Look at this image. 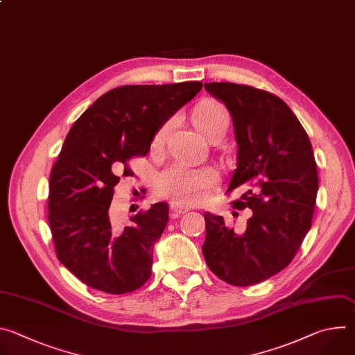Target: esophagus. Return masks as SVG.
<instances>
[{
    "mask_svg": "<svg viewBox=\"0 0 355 355\" xmlns=\"http://www.w3.org/2000/svg\"><path fill=\"white\" fill-rule=\"evenodd\" d=\"M170 209H171L175 215H184V214H187L188 211H191V208L184 207V205H178V204H171V205H170Z\"/></svg>",
    "mask_w": 355,
    "mask_h": 355,
    "instance_id": "34e87169",
    "label": "esophagus"
}]
</instances>
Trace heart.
<instances>
[{"label": "heart", "mask_w": 355, "mask_h": 355, "mask_svg": "<svg viewBox=\"0 0 355 355\" xmlns=\"http://www.w3.org/2000/svg\"><path fill=\"white\" fill-rule=\"evenodd\" d=\"M229 121L227 110L208 99L193 110V123L205 137H211L212 132ZM164 126L156 135L155 144H160L166 136ZM218 184V174L212 168H188L184 166H173L162 173L157 178V192L178 205H195L204 199L211 188Z\"/></svg>", "instance_id": "obj_1"}]
</instances>
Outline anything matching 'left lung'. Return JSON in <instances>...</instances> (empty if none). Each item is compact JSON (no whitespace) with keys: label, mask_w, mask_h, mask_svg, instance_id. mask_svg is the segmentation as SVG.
I'll return each instance as SVG.
<instances>
[{"label":"left lung","mask_w":355,"mask_h":355,"mask_svg":"<svg viewBox=\"0 0 355 355\" xmlns=\"http://www.w3.org/2000/svg\"><path fill=\"white\" fill-rule=\"evenodd\" d=\"M229 110L237 143V168L227 192L240 189L234 208L251 209L243 233L205 212L202 245L209 270L234 286L263 282L295 257L312 226L319 188L308 133L281 98L234 83H205Z\"/></svg>","instance_id":"1"}]
</instances>
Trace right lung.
Listing matches in <instances>:
<instances>
[{"mask_svg":"<svg viewBox=\"0 0 355 355\" xmlns=\"http://www.w3.org/2000/svg\"><path fill=\"white\" fill-rule=\"evenodd\" d=\"M200 88V81L114 88L67 133L50 174L49 225L58 259L85 285L121 295L150 278L168 205L157 202L122 227L110 211L116 173L133 175L129 159L147 155L160 128Z\"/></svg>","mask_w":355,"mask_h":355,"instance_id":"obj_1","label":"right lung"}]
</instances>
